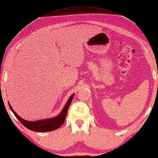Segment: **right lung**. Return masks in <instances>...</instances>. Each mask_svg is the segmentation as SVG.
<instances>
[{
  "instance_id": "add662e5",
  "label": "right lung",
  "mask_w": 158,
  "mask_h": 158,
  "mask_svg": "<svg viewBox=\"0 0 158 158\" xmlns=\"http://www.w3.org/2000/svg\"><path fill=\"white\" fill-rule=\"evenodd\" d=\"M75 95V93L70 96L68 101L66 103L65 106H64L62 111L60 112L59 115L54 117H51V118L48 119H40L38 121H28L26 119H22L21 117L19 116L17 114L14 110L12 109V107L9 102V106L10 109L11 110V111L14 114L16 118L18 119L20 122L22 123L26 127H27L28 129L35 131V132H49V131H53L54 130H56L61 126L64 123L66 119L67 111H68L69 107L71 103L73 98Z\"/></svg>"
}]
</instances>
